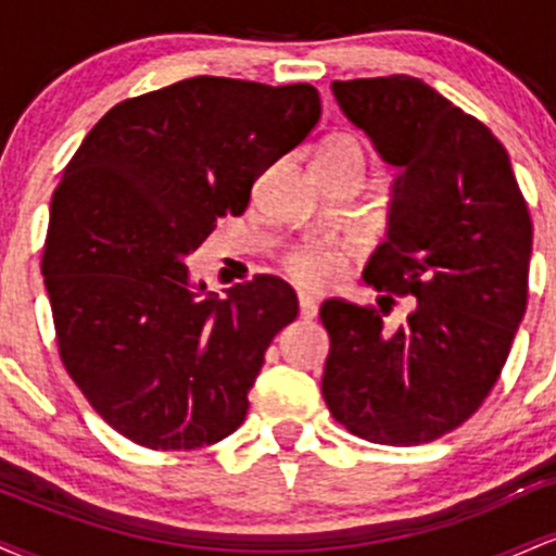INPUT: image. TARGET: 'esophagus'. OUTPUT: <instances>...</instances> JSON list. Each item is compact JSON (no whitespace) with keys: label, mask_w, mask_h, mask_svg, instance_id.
<instances>
[{"label":"esophagus","mask_w":556,"mask_h":556,"mask_svg":"<svg viewBox=\"0 0 556 556\" xmlns=\"http://www.w3.org/2000/svg\"><path fill=\"white\" fill-rule=\"evenodd\" d=\"M298 308H300V318H314L318 314L316 300L311 295H298Z\"/></svg>","instance_id":"obj_1"}]
</instances>
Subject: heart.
<instances>
[{"label": "heart", "mask_w": 556, "mask_h": 556, "mask_svg": "<svg viewBox=\"0 0 556 556\" xmlns=\"http://www.w3.org/2000/svg\"><path fill=\"white\" fill-rule=\"evenodd\" d=\"M316 162H353L366 167V149H363L358 136L340 132L318 149ZM282 266L295 285L308 287V290H327L342 274L344 251L331 242H305V245L287 253Z\"/></svg>", "instance_id": "1"}]
</instances>
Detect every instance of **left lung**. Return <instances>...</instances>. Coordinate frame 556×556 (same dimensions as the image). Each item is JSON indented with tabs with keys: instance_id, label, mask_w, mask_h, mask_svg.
I'll use <instances>...</instances> for the list:
<instances>
[{
	"instance_id": "obj_1",
	"label": "left lung",
	"mask_w": 556,
	"mask_h": 556,
	"mask_svg": "<svg viewBox=\"0 0 556 556\" xmlns=\"http://www.w3.org/2000/svg\"><path fill=\"white\" fill-rule=\"evenodd\" d=\"M331 91L402 169L363 279L389 303H416L384 329L374 305L327 300L321 392L355 437L426 444L463 426L500 379L528 305L531 214L494 132L424 80H334Z\"/></svg>"
}]
</instances>
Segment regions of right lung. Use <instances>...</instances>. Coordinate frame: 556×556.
<instances>
[{
	"mask_svg": "<svg viewBox=\"0 0 556 556\" xmlns=\"http://www.w3.org/2000/svg\"><path fill=\"white\" fill-rule=\"evenodd\" d=\"M318 117L308 83L198 75L114 104L70 159L41 256L56 348L83 397L130 442L195 450L245 420L298 295L271 274L201 295L182 261L219 216L245 212L256 177Z\"/></svg>",
	"mask_w": 556,
	"mask_h": 556,
	"instance_id": "add662e5",
	"label": "right lung"
}]
</instances>
